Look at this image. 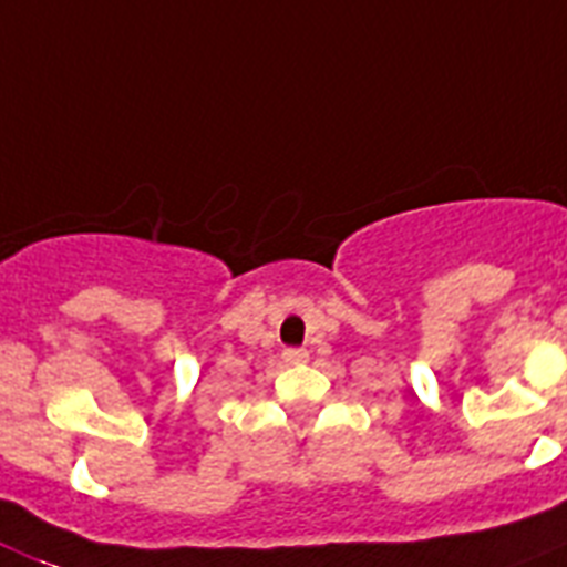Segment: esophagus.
<instances>
[{"label": "esophagus", "mask_w": 567, "mask_h": 567, "mask_svg": "<svg viewBox=\"0 0 567 567\" xmlns=\"http://www.w3.org/2000/svg\"><path fill=\"white\" fill-rule=\"evenodd\" d=\"M282 358L288 363H306L308 361V349H285Z\"/></svg>", "instance_id": "obj_1"}]
</instances>
